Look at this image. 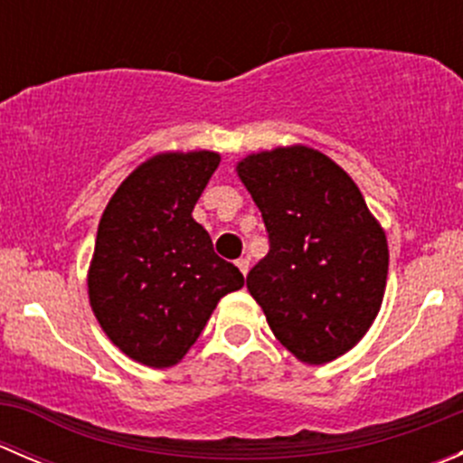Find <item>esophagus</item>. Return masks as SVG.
Masks as SVG:
<instances>
[{"label":"esophagus","instance_id":"1","mask_svg":"<svg viewBox=\"0 0 463 463\" xmlns=\"http://www.w3.org/2000/svg\"><path fill=\"white\" fill-rule=\"evenodd\" d=\"M237 269L241 270V273H249V269H250V261H249V258H241V260H237Z\"/></svg>","mask_w":463,"mask_h":463}]
</instances>
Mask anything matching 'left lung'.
Instances as JSON below:
<instances>
[{"label": "left lung", "instance_id": "obj_1", "mask_svg": "<svg viewBox=\"0 0 463 463\" xmlns=\"http://www.w3.org/2000/svg\"><path fill=\"white\" fill-rule=\"evenodd\" d=\"M237 175L269 232V253L246 287L270 331L309 365L343 356L381 309L385 231L352 176L307 145L249 154Z\"/></svg>", "mask_w": 463, "mask_h": 463}]
</instances>
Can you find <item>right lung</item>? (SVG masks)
<instances>
[{
    "label": "right lung",
    "instance_id": "1",
    "mask_svg": "<svg viewBox=\"0 0 463 463\" xmlns=\"http://www.w3.org/2000/svg\"><path fill=\"white\" fill-rule=\"evenodd\" d=\"M217 152H163L141 163L98 223L89 302L107 338L147 367H172L197 343L226 293L244 287L193 219Z\"/></svg>",
    "mask_w": 463,
    "mask_h": 463
}]
</instances>
